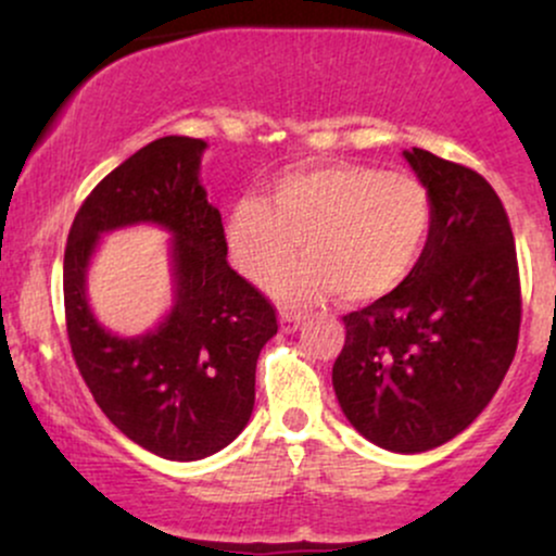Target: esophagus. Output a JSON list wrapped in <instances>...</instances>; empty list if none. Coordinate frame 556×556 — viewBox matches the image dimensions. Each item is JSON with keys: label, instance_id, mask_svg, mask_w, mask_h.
Instances as JSON below:
<instances>
[{"label": "esophagus", "instance_id": "esophagus-1", "mask_svg": "<svg viewBox=\"0 0 556 556\" xmlns=\"http://www.w3.org/2000/svg\"><path fill=\"white\" fill-rule=\"evenodd\" d=\"M300 321H303V316L295 314V311H282V314H279V324H282V331H298Z\"/></svg>", "mask_w": 556, "mask_h": 556}]
</instances>
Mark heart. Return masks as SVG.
<instances>
[{
    "instance_id": "obj_1",
    "label": "heart",
    "mask_w": 556,
    "mask_h": 556,
    "mask_svg": "<svg viewBox=\"0 0 556 556\" xmlns=\"http://www.w3.org/2000/svg\"><path fill=\"white\" fill-rule=\"evenodd\" d=\"M433 227L431 190L410 172L361 162L290 169L261 198H240L225 216L229 258L253 282H266L295 258H308L274 282L287 303L337 292L344 303H374L410 277Z\"/></svg>"
}]
</instances>
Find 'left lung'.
I'll return each mask as SVG.
<instances>
[{
  "label": "left lung",
  "instance_id": "1",
  "mask_svg": "<svg viewBox=\"0 0 556 556\" xmlns=\"http://www.w3.org/2000/svg\"><path fill=\"white\" fill-rule=\"evenodd\" d=\"M431 190L433 227L410 277L342 316L337 400L368 442L426 452L478 418L518 350L520 271L500 195L463 164L405 151Z\"/></svg>",
  "mask_w": 556,
  "mask_h": 556
}]
</instances>
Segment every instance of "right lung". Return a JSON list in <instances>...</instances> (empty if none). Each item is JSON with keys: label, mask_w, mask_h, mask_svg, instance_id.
Instances as JSON below:
<instances>
[{"label": "right lung", "mask_w": 556, "mask_h": 556, "mask_svg": "<svg viewBox=\"0 0 556 556\" xmlns=\"http://www.w3.org/2000/svg\"><path fill=\"white\" fill-rule=\"evenodd\" d=\"M203 149L167 136L125 159L83 201L65 248L67 340L83 381L127 439L180 463L245 429L258 353L279 329L271 300L227 264L222 214L198 182ZM138 220L176 235V305L154 332L127 341L92 318L85 269L101 231Z\"/></svg>", "instance_id": "right-lung-1"}]
</instances>
